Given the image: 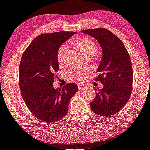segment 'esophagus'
<instances>
[{"mask_svg":"<svg viewBox=\"0 0 150 150\" xmlns=\"http://www.w3.org/2000/svg\"><path fill=\"white\" fill-rule=\"evenodd\" d=\"M86 87V85H85L84 83H79L78 84V88L79 89H83Z\"/></svg>","mask_w":150,"mask_h":150,"instance_id":"obj_1","label":"esophagus"}]
</instances>
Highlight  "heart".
<instances>
[{
	"label": "heart",
	"mask_w": 150,
	"mask_h": 150,
	"mask_svg": "<svg viewBox=\"0 0 150 150\" xmlns=\"http://www.w3.org/2000/svg\"><path fill=\"white\" fill-rule=\"evenodd\" d=\"M73 45H74L81 52V53L83 54V56H91L94 54L96 51V45L94 42L91 39L89 38H81L78 40L74 41L72 42ZM67 45H63L60 47L59 50L57 52V61L59 63L62 64L64 62L65 59V54L67 50ZM83 72L78 71L77 70H73L72 71V74L76 79L81 77V76L83 74Z\"/></svg>",
	"instance_id": "1"
}]
</instances>
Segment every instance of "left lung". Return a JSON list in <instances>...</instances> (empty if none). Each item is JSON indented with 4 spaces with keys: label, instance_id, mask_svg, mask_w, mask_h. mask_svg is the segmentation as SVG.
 Returning a JSON list of instances; mask_svg holds the SVG:
<instances>
[{
    "label": "left lung",
    "instance_id": "8db88e82",
    "mask_svg": "<svg viewBox=\"0 0 150 150\" xmlns=\"http://www.w3.org/2000/svg\"><path fill=\"white\" fill-rule=\"evenodd\" d=\"M81 32L96 39L102 50L96 80L103 86L96 93L91 108L101 116L115 115L124 108L131 96L133 70L129 55L120 39L108 30L88 29Z\"/></svg>",
    "mask_w": 150,
    "mask_h": 150
}]
</instances>
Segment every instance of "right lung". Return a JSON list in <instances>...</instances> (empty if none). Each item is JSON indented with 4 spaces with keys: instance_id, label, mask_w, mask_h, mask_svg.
Listing matches in <instances>:
<instances>
[{
    "instance_id": "obj_1",
    "label": "right lung",
    "mask_w": 150,
    "mask_h": 150,
    "mask_svg": "<svg viewBox=\"0 0 150 150\" xmlns=\"http://www.w3.org/2000/svg\"><path fill=\"white\" fill-rule=\"evenodd\" d=\"M75 34L73 32L45 33L37 37L23 54L19 65L21 96L27 108L39 120L54 123L67 114L71 98L78 90L74 83L53 86L59 70L57 52Z\"/></svg>"
}]
</instances>
